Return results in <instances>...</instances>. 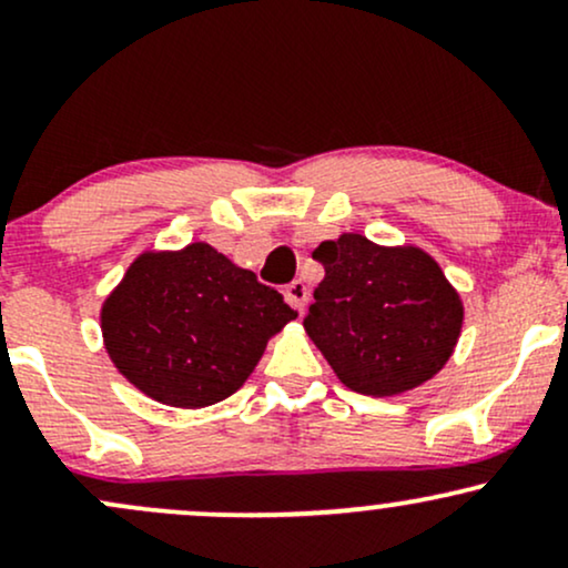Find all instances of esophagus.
I'll use <instances>...</instances> for the list:
<instances>
[{
	"instance_id": "34e87169",
	"label": "esophagus",
	"mask_w": 568,
	"mask_h": 568,
	"mask_svg": "<svg viewBox=\"0 0 568 568\" xmlns=\"http://www.w3.org/2000/svg\"><path fill=\"white\" fill-rule=\"evenodd\" d=\"M288 298H291V304L296 306L298 312H304L306 298H310V288H306L304 280H293V283L288 285Z\"/></svg>"
}]
</instances>
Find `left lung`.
<instances>
[{"mask_svg": "<svg viewBox=\"0 0 568 568\" xmlns=\"http://www.w3.org/2000/svg\"><path fill=\"white\" fill-rule=\"evenodd\" d=\"M315 258L325 277L304 331L344 387L371 397L403 395L452 361L465 304L425 247L342 232Z\"/></svg>", "mask_w": 568, "mask_h": 568, "instance_id": "8db88e82", "label": "left lung"}]
</instances>
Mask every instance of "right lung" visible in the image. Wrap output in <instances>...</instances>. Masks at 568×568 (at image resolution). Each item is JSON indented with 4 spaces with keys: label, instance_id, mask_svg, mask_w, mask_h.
I'll return each mask as SVG.
<instances>
[{
    "label": "right lung",
    "instance_id": "right-lung-1",
    "mask_svg": "<svg viewBox=\"0 0 568 568\" xmlns=\"http://www.w3.org/2000/svg\"><path fill=\"white\" fill-rule=\"evenodd\" d=\"M109 361L139 393L205 408L247 382L298 312L205 240L146 247L101 304Z\"/></svg>",
    "mask_w": 568,
    "mask_h": 568
}]
</instances>
